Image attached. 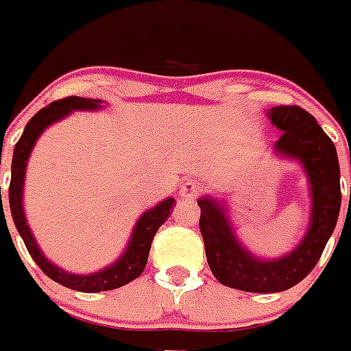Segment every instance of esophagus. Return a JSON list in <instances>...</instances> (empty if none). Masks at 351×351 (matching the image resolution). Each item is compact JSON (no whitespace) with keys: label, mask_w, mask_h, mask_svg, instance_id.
<instances>
[{"label":"esophagus","mask_w":351,"mask_h":351,"mask_svg":"<svg viewBox=\"0 0 351 351\" xmlns=\"http://www.w3.org/2000/svg\"><path fill=\"white\" fill-rule=\"evenodd\" d=\"M200 182L197 180H186L182 184L180 187V197L187 198V200H193V198L198 197V193H200Z\"/></svg>","instance_id":"obj_1"}]
</instances>
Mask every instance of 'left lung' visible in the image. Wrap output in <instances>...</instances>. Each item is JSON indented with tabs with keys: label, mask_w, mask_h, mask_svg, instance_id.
Masks as SVG:
<instances>
[{
	"label": "left lung",
	"mask_w": 351,
	"mask_h": 351,
	"mask_svg": "<svg viewBox=\"0 0 351 351\" xmlns=\"http://www.w3.org/2000/svg\"><path fill=\"white\" fill-rule=\"evenodd\" d=\"M282 131L275 153L297 160L304 167L311 189L310 228L288 255L264 261L240 244L224 204L198 198L200 233L211 271L228 288L251 293H275L293 288L321 258L341 211V169L335 145L310 112L299 106H277L267 112Z\"/></svg>",
	"instance_id": "left-lung-1"
}]
</instances>
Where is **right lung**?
Instances as JSON below:
<instances>
[{
  "instance_id": "obj_1",
  "label": "right lung",
  "mask_w": 351,
  "mask_h": 351,
  "mask_svg": "<svg viewBox=\"0 0 351 351\" xmlns=\"http://www.w3.org/2000/svg\"><path fill=\"white\" fill-rule=\"evenodd\" d=\"M100 100L69 96V98H63V100L52 101L51 106L43 107L41 111L36 112L34 117L30 118L29 123H27V127H25L23 134H21V138L16 143V147H14L12 176H10V187H8V204H10L12 220L14 224H16V230H18V233L23 239L25 245H27V250H29L30 256L34 258V262L40 266L41 271L45 273L47 277H51L54 282L62 284L65 288L76 289V291H84V293L109 291V289L125 286V284L132 282L134 278L140 277L143 269H145V264H147L149 250H151V244H153L154 234H156L160 226L167 220V217L173 211V206L176 204L175 198H165L164 202L156 204L154 208L145 211L138 219L125 251L121 253L120 258L112 266L104 267L101 271L90 273V275H74V273L65 271L62 267H58L56 264L47 261V256L41 253L40 245H38V242H36L32 233H30V228L27 226V219H25L23 211L25 169H27L30 151L34 147L36 140L40 138L41 132L45 131L51 123L62 120V118H65L73 111H95V109H100ZM5 213H1V217Z\"/></svg>"
}]
</instances>
